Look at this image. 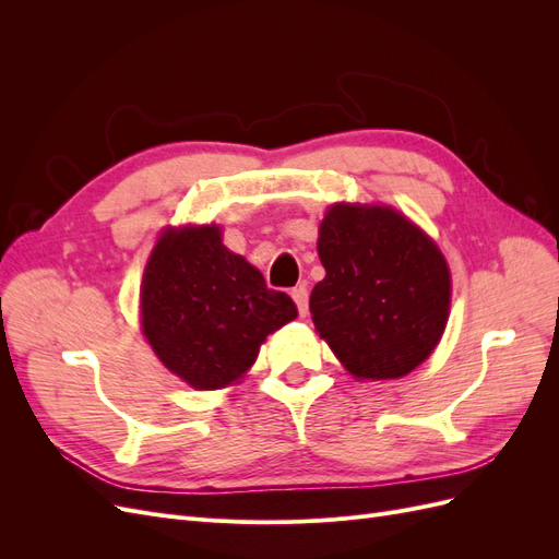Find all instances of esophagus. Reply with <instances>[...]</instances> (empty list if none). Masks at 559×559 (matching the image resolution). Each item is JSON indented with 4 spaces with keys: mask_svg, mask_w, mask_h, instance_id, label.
Returning a JSON list of instances; mask_svg holds the SVG:
<instances>
[{
    "mask_svg": "<svg viewBox=\"0 0 559 559\" xmlns=\"http://www.w3.org/2000/svg\"><path fill=\"white\" fill-rule=\"evenodd\" d=\"M292 298L296 300L300 317H306L308 314V289H306V286L300 284V286H296V289H292Z\"/></svg>",
    "mask_w": 559,
    "mask_h": 559,
    "instance_id": "34e87169",
    "label": "esophagus"
}]
</instances>
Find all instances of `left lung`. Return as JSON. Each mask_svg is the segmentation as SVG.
Returning a JSON list of instances; mask_svg holds the SVG:
<instances>
[{
	"label": "left lung",
	"mask_w": 559,
	"mask_h": 559,
	"mask_svg": "<svg viewBox=\"0 0 559 559\" xmlns=\"http://www.w3.org/2000/svg\"><path fill=\"white\" fill-rule=\"evenodd\" d=\"M317 249L312 321L349 373L392 380L425 361L450 310V270L427 235L392 207L335 205Z\"/></svg>",
	"instance_id": "1"
}]
</instances>
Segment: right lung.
<instances>
[{"label":"right lung","mask_w":559,"mask_h":559,"mask_svg":"<svg viewBox=\"0 0 559 559\" xmlns=\"http://www.w3.org/2000/svg\"><path fill=\"white\" fill-rule=\"evenodd\" d=\"M296 302L222 245L216 226L165 230L142 282V329L158 359L195 389H218L253 364Z\"/></svg>","instance_id":"add662e5"}]
</instances>
